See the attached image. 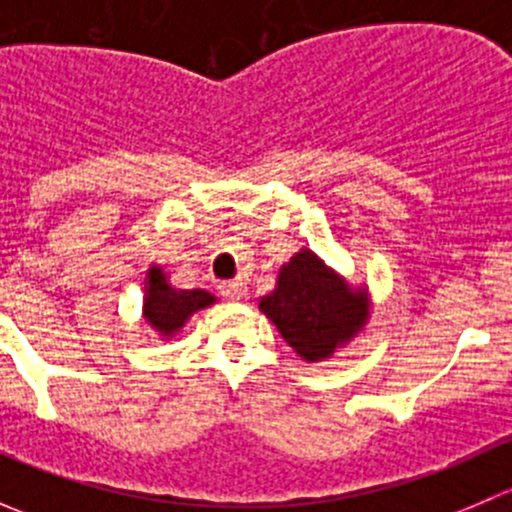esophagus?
<instances>
[{"mask_svg":"<svg viewBox=\"0 0 512 512\" xmlns=\"http://www.w3.org/2000/svg\"><path fill=\"white\" fill-rule=\"evenodd\" d=\"M220 294H223L225 299H242L245 297V285L242 282H223L220 285Z\"/></svg>","mask_w":512,"mask_h":512,"instance_id":"esophagus-1","label":"esophagus"}]
</instances>
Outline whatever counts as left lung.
I'll use <instances>...</instances> for the list:
<instances>
[{"label":"left lung","mask_w":512,"mask_h":512,"mask_svg":"<svg viewBox=\"0 0 512 512\" xmlns=\"http://www.w3.org/2000/svg\"><path fill=\"white\" fill-rule=\"evenodd\" d=\"M369 307L366 289L349 287L312 250H299L282 265L277 287L260 299V312L304 361H324L352 342Z\"/></svg>","instance_id":"8db88e82"}]
</instances>
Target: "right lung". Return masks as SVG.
I'll list each match as a JSON object with an SVG mask.
<instances>
[{
	"label": "right lung",
	"instance_id": "add662e5",
	"mask_svg": "<svg viewBox=\"0 0 512 512\" xmlns=\"http://www.w3.org/2000/svg\"><path fill=\"white\" fill-rule=\"evenodd\" d=\"M210 304H215V297L205 289H175L168 285V275L163 267L153 265L148 270L143 317L163 339L178 334L195 312L210 307Z\"/></svg>",
	"mask_w": 512,
	"mask_h": 512
}]
</instances>
